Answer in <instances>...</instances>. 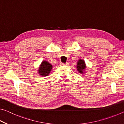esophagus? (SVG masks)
<instances>
[{
	"instance_id": "1",
	"label": "esophagus",
	"mask_w": 124,
	"mask_h": 124,
	"mask_svg": "<svg viewBox=\"0 0 124 124\" xmlns=\"http://www.w3.org/2000/svg\"><path fill=\"white\" fill-rule=\"evenodd\" d=\"M68 64L67 63H61L60 64L61 66H66V65Z\"/></svg>"
}]
</instances>
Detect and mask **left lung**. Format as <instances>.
Masks as SVG:
<instances>
[{"instance_id": "obj_1", "label": "left lung", "mask_w": 124, "mask_h": 124, "mask_svg": "<svg viewBox=\"0 0 124 124\" xmlns=\"http://www.w3.org/2000/svg\"><path fill=\"white\" fill-rule=\"evenodd\" d=\"M77 68L79 73L83 74L84 72H85L84 70L86 68V64L84 61L81 59L79 60L77 62Z\"/></svg>"}]
</instances>
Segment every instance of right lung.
<instances>
[{"label": "right lung", "mask_w": 124, "mask_h": 124, "mask_svg": "<svg viewBox=\"0 0 124 124\" xmlns=\"http://www.w3.org/2000/svg\"><path fill=\"white\" fill-rule=\"evenodd\" d=\"M52 68V66L46 61H43L39 67L38 73L42 77L47 76Z\"/></svg>", "instance_id": "obj_1"}]
</instances>
